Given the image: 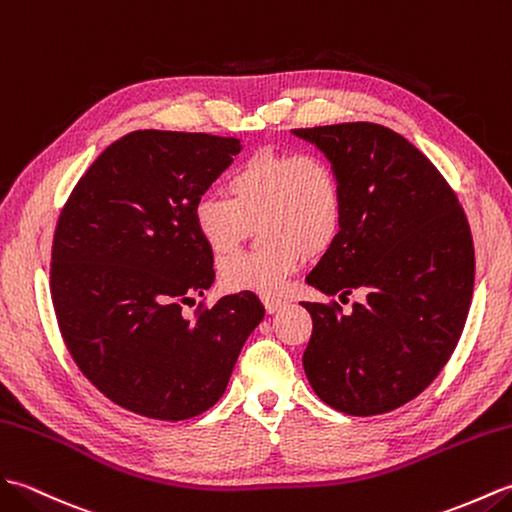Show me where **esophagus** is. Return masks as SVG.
<instances>
[{
    "instance_id": "1",
    "label": "esophagus",
    "mask_w": 512,
    "mask_h": 512,
    "mask_svg": "<svg viewBox=\"0 0 512 512\" xmlns=\"http://www.w3.org/2000/svg\"><path fill=\"white\" fill-rule=\"evenodd\" d=\"M263 304H265L267 313H276V311L282 309V306H285L287 302L282 300V298H278V295H263Z\"/></svg>"
}]
</instances>
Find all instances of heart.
Masks as SVG:
<instances>
[{
  "instance_id": "obj_1",
  "label": "heart",
  "mask_w": 512,
  "mask_h": 512,
  "mask_svg": "<svg viewBox=\"0 0 512 512\" xmlns=\"http://www.w3.org/2000/svg\"><path fill=\"white\" fill-rule=\"evenodd\" d=\"M225 188L230 199L206 192L192 203L201 243L227 254L256 221L265 241L221 260V282L232 291L280 293L306 252L324 254L344 230V184L324 155L256 151L227 173Z\"/></svg>"
}]
</instances>
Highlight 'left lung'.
Here are the masks:
<instances>
[{"mask_svg": "<svg viewBox=\"0 0 512 512\" xmlns=\"http://www.w3.org/2000/svg\"><path fill=\"white\" fill-rule=\"evenodd\" d=\"M339 170L344 230L309 285L337 300L302 302L313 333L302 355L311 388L335 410L374 416L410 403L458 346L475 280L467 214L412 142L374 122L295 129Z\"/></svg>", "mask_w": 512, "mask_h": 512, "instance_id": "8db88e82", "label": "left lung"}]
</instances>
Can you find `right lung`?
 I'll return each instance as SVG.
<instances>
[{
    "label": "right lung",
    "instance_id": "1",
    "mask_svg": "<svg viewBox=\"0 0 512 512\" xmlns=\"http://www.w3.org/2000/svg\"><path fill=\"white\" fill-rule=\"evenodd\" d=\"M238 151L241 140L210 133H127L85 170L59 214L56 322L78 370L124 410L155 420L206 412L265 317L252 291L181 315L214 282L192 203Z\"/></svg>",
    "mask_w": 512,
    "mask_h": 512
}]
</instances>
